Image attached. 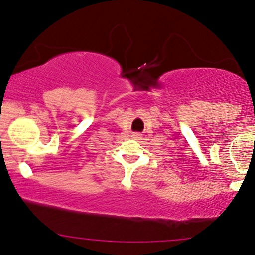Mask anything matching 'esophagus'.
I'll return each instance as SVG.
<instances>
[{"label":"esophagus","mask_w":255,"mask_h":255,"mask_svg":"<svg viewBox=\"0 0 255 255\" xmlns=\"http://www.w3.org/2000/svg\"><path fill=\"white\" fill-rule=\"evenodd\" d=\"M131 137H133V139H135V140H140V139H141V134H140V133H133V134H131Z\"/></svg>","instance_id":"esophagus-1"}]
</instances>
